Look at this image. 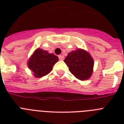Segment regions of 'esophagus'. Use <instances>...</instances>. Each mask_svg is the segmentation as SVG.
Instances as JSON below:
<instances>
[{
    "label": "esophagus",
    "mask_w": 124,
    "mask_h": 124,
    "mask_svg": "<svg viewBox=\"0 0 124 124\" xmlns=\"http://www.w3.org/2000/svg\"><path fill=\"white\" fill-rule=\"evenodd\" d=\"M58 58H59V60H64V56H63V55H59V56H58Z\"/></svg>",
    "instance_id": "obj_1"
}]
</instances>
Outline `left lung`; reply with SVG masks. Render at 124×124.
Masks as SVG:
<instances>
[{
	"mask_svg": "<svg viewBox=\"0 0 124 124\" xmlns=\"http://www.w3.org/2000/svg\"><path fill=\"white\" fill-rule=\"evenodd\" d=\"M64 62L68 66L70 71L78 79L86 80L92 75L94 61L85 50L78 48L68 53Z\"/></svg>",
	"mask_w": 124,
	"mask_h": 124,
	"instance_id": "1",
	"label": "left lung"
}]
</instances>
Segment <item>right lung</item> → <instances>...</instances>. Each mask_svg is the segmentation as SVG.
<instances>
[{"label":"right lung","mask_w":124,"mask_h":124,"mask_svg":"<svg viewBox=\"0 0 124 124\" xmlns=\"http://www.w3.org/2000/svg\"><path fill=\"white\" fill-rule=\"evenodd\" d=\"M58 61V57L47 51L37 48L28 61L29 69L36 78L46 76L52 70L53 66Z\"/></svg>","instance_id":"right-lung-1"}]
</instances>
